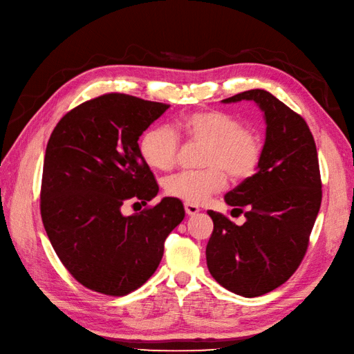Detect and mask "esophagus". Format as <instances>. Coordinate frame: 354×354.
I'll return each mask as SVG.
<instances>
[{
    "instance_id": "esophagus-1",
    "label": "esophagus",
    "mask_w": 354,
    "mask_h": 354,
    "mask_svg": "<svg viewBox=\"0 0 354 354\" xmlns=\"http://www.w3.org/2000/svg\"><path fill=\"white\" fill-rule=\"evenodd\" d=\"M185 209H186L187 216H195V214H198L201 211L199 207L194 205V203H189V202H185Z\"/></svg>"
}]
</instances>
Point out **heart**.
<instances>
[{
	"label": "heart",
	"instance_id": "heart-1",
	"mask_svg": "<svg viewBox=\"0 0 354 354\" xmlns=\"http://www.w3.org/2000/svg\"><path fill=\"white\" fill-rule=\"evenodd\" d=\"M205 143L199 171H183L165 180V192L189 203H202L227 183L226 173L242 180L250 177L259 165L261 142L236 118L221 111H196L181 115L168 125H155L145 133L140 151L149 167L169 171L177 162L180 138Z\"/></svg>",
	"mask_w": 354,
	"mask_h": 354
}]
</instances>
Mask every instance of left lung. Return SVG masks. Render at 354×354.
Masks as SVG:
<instances>
[{"label":"left lung","mask_w":354,"mask_h":354,"mask_svg":"<svg viewBox=\"0 0 354 354\" xmlns=\"http://www.w3.org/2000/svg\"><path fill=\"white\" fill-rule=\"evenodd\" d=\"M251 100L266 122V138L252 177L227 192V205L243 212L242 226L208 211L214 230L208 270L221 286L259 297L285 283L298 269L322 202L315 138L306 121L266 90L221 100Z\"/></svg>","instance_id":"1"}]
</instances>
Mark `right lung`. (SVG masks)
I'll return each mask as SVG.
<instances>
[{
	"label": "right lung",
	"mask_w": 354,
	"mask_h": 354,
	"mask_svg": "<svg viewBox=\"0 0 354 354\" xmlns=\"http://www.w3.org/2000/svg\"><path fill=\"white\" fill-rule=\"evenodd\" d=\"M169 108L111 93L68 112L51 133L41 186L47 236L69 273L95 292L120 297L151 277L164 242L185 218L183 202L125 216L122 205H146L159 192L138 138Z\"/></svg>",
	"instance_id": "obj_1"
}]
</instances>
